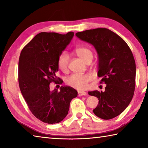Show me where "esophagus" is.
I'll use <instances>...</instances> for the list:
<instances>
[{
  "label": "esophagus",
  "instance_id": "34e87169",
  "mask_svg": "<svg viewBox=\"0 0 148 148\" xmlns=\"http://www.w3.org/2000/svg\"><path fill=\"white\" fill-rule=\"evenodd\" d=\"M77 93H78V96L79 97L86 95V93L85 92H83V91H78Z\"/></svg>",
  "mask_w": 148,
  "mask_h": 148
}]
</instances>
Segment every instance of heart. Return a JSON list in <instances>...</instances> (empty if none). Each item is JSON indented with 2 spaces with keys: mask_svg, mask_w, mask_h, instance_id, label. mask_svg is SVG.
Masks as SVG:
<instances>
[{
  "mask_svg": "<svg viewBox=\"0 0 148 148\" xmlns=\"http://www.w3.org/2000/svg\"><path fill=\"white\" fill-rule=\"evenodd\" d=\"M76 53L77 56L85 63L92 60L93 58L92 51L87 48H78L76 49ZM69 60L70 56L66 51H63L59 55L57 60V65L60 70L64 72L67 71ZM91 80L92 76L90 74H72L66 79V83L69 86L77 90H85Z\"/></svg>",
  "mask_w": 148,
  "mask_h": 148,
  "instance_id": "obj_1",
  "label": "heart"
}]
</instances>
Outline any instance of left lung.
<instances>
[{"label": "left lung", "mask_w": 148, "mask_h": 148, "mask_svg": "<svg viewBox=\"0 0 148 148\" xmlns=\"http://www.w3.org/2000/svg\"><path fill=\"white\" fill-rule=\"evenodd\" d=\"M81 40L95 47L99 56L98 76L106 84L104 92H89L99 99L93 113L103 119L119 115L129 105L136 86V67L134 56L127 42L105 28L77 32Z\"/></svg>", "instance_id": "obj_1"}]
</instances>
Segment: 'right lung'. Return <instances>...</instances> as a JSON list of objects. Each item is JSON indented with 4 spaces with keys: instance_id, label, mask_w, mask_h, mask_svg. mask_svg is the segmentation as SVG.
<instances>
[{
    "instance_id": "1",
    "label": "right lung",
    "mask_w": 148,
    "mask_h": 148,
    "mask_svg": "<svg viewBox=\"0 0 148 148\" xmlns=\"http://www.w3.org/2000/svg\"><path fill=\"white\" fill-rule=\"evenodd\" d=\"M74 32H40L24 47L18 62V82L30 111L48 124L58 123L67 115L77 92L70 86L51 91L49 84L63 81L56 76L59 55L70 43ZM56 84H57L56 83Z\"/></svg>"
}]
</instances>
